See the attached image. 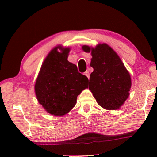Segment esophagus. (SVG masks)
Segmentation results:
<instances>
[{
    "instance_id": "34e87169",
    "label": "esophagus",
    "mask_w": 157,
    "mask_h": 157,
    "mask_svg": "<svg viewBox=\"0 0 157 157\" xmlns=\"http://www.w3.org/2000/svg\"><path fill=\"white\" fill-rule=\"evenodd\" d=\"M84 75H86L87 78H88L89 79V78H90V73H89V72L88 71H86V72H84Z\"/></svg>"
}]
</instances>
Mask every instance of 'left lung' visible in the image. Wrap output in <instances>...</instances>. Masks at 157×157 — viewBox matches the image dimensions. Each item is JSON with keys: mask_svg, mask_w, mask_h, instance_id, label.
I'll return each mask as SVG.
<instances>
[{"mask_svg": "<svg viewBox=\"0 0 157 157\" xmlns=\"http://www.w3.org/2000/svg\"><path fill=\"white\" fill-rule=\"evenodd\" d=\"M84 51H91L89 86L98 105L109 110L120 108L129 96L131 78L120 57L108 45L100 44L91 48L82 46Z\"/></svg>", "mask_w": 157, "mask_h": 157, "instance_id": "obj_1", "label": "left lung"}]
</instances>
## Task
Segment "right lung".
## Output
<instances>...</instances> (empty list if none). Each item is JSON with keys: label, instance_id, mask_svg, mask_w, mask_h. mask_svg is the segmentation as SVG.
<instances>
[{"label": "right lung", "instance_id": "right-lung-1", "mask_svg": "<svg viewBox=\"0 0 157 157\" xmlns=\"http://www.w3.org/2000/svg\"><path fill=\"white\" fill-rule=\"evenodd\" d=\"M59 48L52 50L44 60L34 87L39 102L54 116L65 115L72 109L89 82L77 66L67 60L69 48L59 52Z\"/></svg>", "mask_w": 157, "mask_h": 157}]
</instances>
